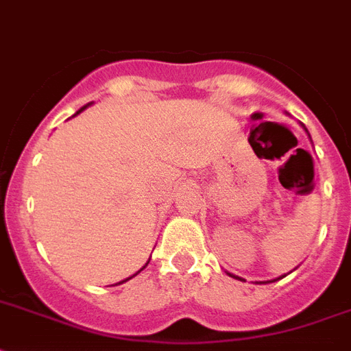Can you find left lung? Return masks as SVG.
Listing matches in <instances>:
<instances>
[{
  "mask_svg": "<svg viewBox=\"0 0 351 351\" xmlns=\"http://www.w3.org/2000/svg\"><path fill=\"white\" fill-rule=\"evenodd\" d=\"M230 275H231V273H230ZM231 277H234V275H231ZM282 277H284V275H282ZM282 277H278V278H282ZM234 278H239V280H242V278H240V277H234ZM278 278H275V280H278Z\"/></svg>",
  "mask_w": 351,
  "mask_h": 351,
  "instance_id": "obj_1",
  "label": "left lung"
}]
</instances>
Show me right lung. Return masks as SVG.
<instances>
[{"instance_id": "obj_1", "label": "right lung", "mask_w": 351, "mask_h": 351, "mask_svg": "<svg viewBox=\"0 0 351 351\" xmlns=\"http://www.w3.org/2000/svg\"><path fill=\"white\" fill-rule=\"evenodd\" d=\"M87 107H89V104H87V106H84V107H82V109H80V111L76 112V114H80V112H82V111H85V109H87ZM76 114H74V117H76ZM147 264H149V262H147ZM147 264H145V266H147ZM145 266H143V267H145ZM143 267H142V269H143ZM142 269H140V271H142ZM140 271H136V273H134V275H138V273H140ZM134 275H132V277H134ZM132 277H129V278H132ZM129 278H125V280H121V282H118V284H123V282H127V280H129Z\"/></svg>"}]
</instances>
